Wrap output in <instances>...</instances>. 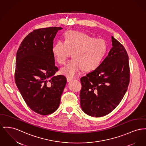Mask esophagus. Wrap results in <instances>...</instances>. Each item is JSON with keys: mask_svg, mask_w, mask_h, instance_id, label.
I'll use <instances>...</instances> for the list:
<instances>
[{"mask_svg": "<svg viewBox=\"0 0 146 146\" xmlns=\"http://www.w3.org/2000/svg\"><path fill=\"white\" fill-rule=\"evenodd\" d=\"M73 80V78H67V82H70V81H71V80Z\"/></svg>", "mask_w": 146, "mask_h": 146, "instance_id": "34e87169", "label": "esophagus"}]
</instances>
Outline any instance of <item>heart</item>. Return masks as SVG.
<instances>
[{
    "label": "heart",
    "mask_w": 146,
    "mask_h": 146,
    "mask_svg": "<svg viewBox=\"0 0 146 146\" xmlns=\"http://www.w3.org/2000/svg\"><path fill=\"white\" fill-rule=\"evenodd\" d=\"M108 44L102 38H95L83 33L69 31L65 34L64 41L58 40L52 49L56 61L64 65L71 53L73 59L61 69V73L68 77H75L83 69L92 71L102 63L107 52Z\"/></svg>",
    "instance_id": "1"
}]
</instances>
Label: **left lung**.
Returning a JSON list of instances; mask_svg holds the SVG:
<instances>
[{"label":"left lung","mask_w":146,"mask_h":146,"mask_svg":"<svg viewBox=\"0 0 146 146\" xmlns=\"http://www.w3.org/2000/svg\"><path fill=\"white\" fill-rule=\"evenodd\" d=\"M112 47L101 64L80 78V106L87 115L99 117L113 110L129 82V56L123 46L111 36Z\"/></svg>","instance_id":"8db88e82"}]
</instances>
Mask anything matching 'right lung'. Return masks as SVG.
<instances>
[{
	"mask_svg": "<svg viewBox=\"0 0 146 146\" xmlns=\"http://www.w3.org/2000/svg\"><path fill=\"white\" fill-rule=\"evenodd\" d=\"M60 27L35 30L20 44L16 56L15 80L27 106L42 115L54 112L60 104L67 83L62 75L54 76L58 68L54 64L52 49Z\"/></svg>",
	"mask_w": 146,
	"mask_h": 146,
	"instance_id": "obj_1",
	"label": "right lung"
}]
</instances>
